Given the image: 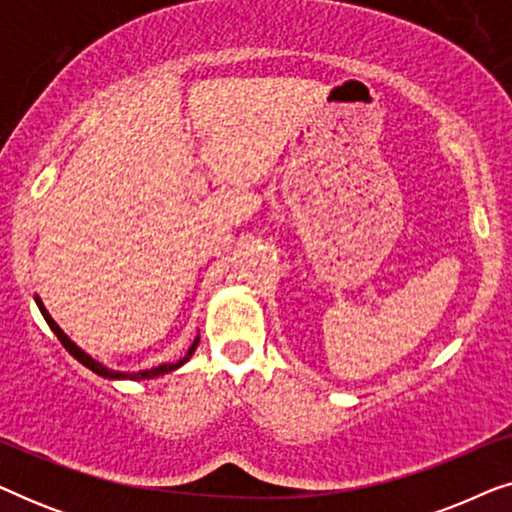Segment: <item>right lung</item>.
<instances>
[{"label": "right lung", "instance_id": "right-lung-1", "mask_svg": "<svg viewBox=\"0 0 512 512\" xmlns=\"http://www.w3.org/2000/svg\"><path fill=\"white\" fill-rule=\"evenodd\" d=\"M37 303H39V300H37ZM39 310H41V314H44V319L48 321V326H51V331H53L55 335H58V340L62 342V345H65L67 352L72 354L76 361H81L83 366L93 370V373L102 375V377H109V380H142V377H158V375H165V373H170V370H174V368L184 366V363H186V361L191 359V356H193V352H195V345H198V340H195V342H193V347L188 349V354L184 356V359H179L177 363H163V366H158V368H151V370H144V373H116V370H109V368H104L102 363H97L95 359H90V356H88L86 352H83L81 347H76L74 342L69 340L65 333H62V328H60L58 324H55V321L51 319V314L46 312V307L41 305V303H39Z\"/></svg>", "mask_w": 512, "mask_h": 512}]
</instances>
